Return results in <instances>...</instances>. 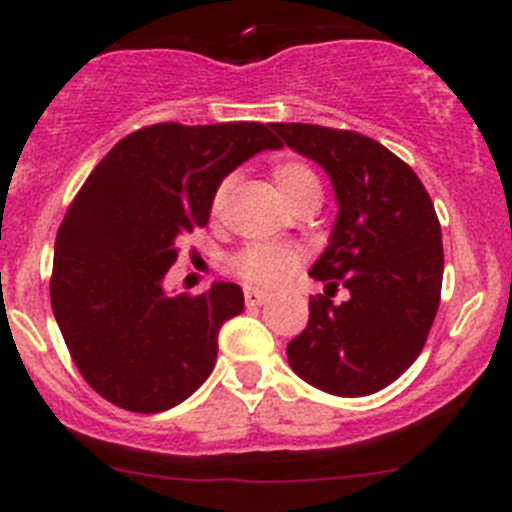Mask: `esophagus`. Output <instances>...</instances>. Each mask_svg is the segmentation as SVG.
<instances>
[{"instance_id":"34e87169","label":"esophagus","mask_w":512,"mask_h":512,"mask_svg":"<svg viewBox=\"0 0 512 512\" xmlns=\"http://www.w3.org/2000/svg\"><path fill=\"white\" fill-rule=\"evenodd\" d=\"M270 299H272V294L265 292V289H255V287L245 289V304H247V307H262V304H267Z\"/></svg>"}]
</instances>
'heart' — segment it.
I'll return each mask as SVG.
<instances>
[{"mask_svg": "<svg viewBox=\"0 0 512 512\" xmlns=\"http://www.w3.org/2000/svg\"><path fill=\"white\" fill-rule=\"evenodd\" d=\"M272 180H275L277 193L282 195L287 205L299 203L304 198H322V183L317 173L309 165L299 160H282L272 168ZM230 193V180L220 183V188L213 195V213H223ZM299 267V255L294 247L277 245V242H252L245 250L237 252L235 270L237 275L245 277L252 285L275 287L285 282L289 275Z\"/></svg>", "mask_w": 512, "mask_h": 512, "instance_id": "obj_1", "label": "heart"}]
</instances>
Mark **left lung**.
<instances>
[{
  "label": "left lung",
  "instance_id": "1",
  "mask_svg": "<svg viewBox=\"0 0 512 512\" xmlns=\"http://www.w3.org/2000/svg\"><path fill=\"white\" fill-rule=\"evenodd\" d=\"M299 156L322 165L337 198L327 250L309 277V322L287 344L307 384L334 396H369L399 379L421 354L443 282L441 225L418 175L389 148L354 131L272 123ZM347 286L350 299H328Z\"/></svg>",
  "mask_w": 512,
  "mask_h": 512
}]
</instances>
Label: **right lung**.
<instances>
[{
    "label": "right lung",
    "mask_w": 512,
    "mask_h": 512,
    "mask_svg": "<svg viewBox=\"0 0 512 512\" xmlns=\"http://www.w3.org/2000/svg\"><path fill=\"white\" fill-rule=\"evenodd\" d=\"M282 148L262 123L131 133L96 165L54 245L51 309L91 389L136 414H158L200 389L220 327L242 312L232 282L198 297L165 292L175 242L205 227L220 183L260 151Z\"/></svg>",
    "instance_id": "obj_1"
}]
</instances>
